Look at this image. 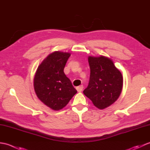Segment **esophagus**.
I'll return each mask as SVG.
<instances>
[{
  "mask_svg": "<svg viewBox=\"0 0 150 150\" xmlns=\"http://www.w3.org/2000/svg\"><path fill=\"white\" fill-rule=\"evenodd\" d=\"M76 89H77V90L78 92H81V91H82V89H83V86H82V85L79 86L77 87V88H76Z\"/></svg>",
  "mask_w": 150,
  "mask_h": 150,
  "instance_id": "esophagus-1",
  "label": "esophagus"
}]
</instances>
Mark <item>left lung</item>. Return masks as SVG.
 Returning <instances> with one entry per match:
<instances>
[{
	"label": "left lung",
	"instance_id": "obj_1",
	"mask_svg": "<svg viewBox=\"0 0 150 150\" xmlns=\"http://www.w3.org/2000/svg\"><path fill=\"white\" fill-rule=\"evenodd\" d=\"M90 81L83 93L95 106L103 110L115 102L122 92V73L108 57H88Z\"/></svg>",
	"mask_w": 150,
	"mask_h": 150
}]
</instances>
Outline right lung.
Returning <instances> with one entry per match:
<instances>
[{
	"label": "right lung",
	"mask_w": 150,
	"mask_h": 150,
	"mask_svg": "<svg viewBox=\"0 0 150 150\" xmlns=\"http://www.w3.org/2000/svg\"><path fill=\"white\" fill-rule=\"evenodd\" d=\"M69 53L59 51L47 55L38 67L33 80V86L37 97L53 110L65 107L77 90L64 73Z\"/></svg>",
	"instance_id": "1"
}]
</instances>
